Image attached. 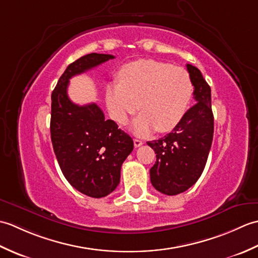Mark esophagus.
Listing matches in <instances>:
<instances>
[{
	"mask_svg": "<svg viewBox=\"0 0 258 258\" xmlns=\"http://www.w3.org/2000/svg\"><path fill=\"white\" fill-rule=\"evenodd\" d=\"M142 144H143V142H142L141 140L134 139V146H135V147H140Z\"/></svg>",
	"mask_w": 258,
	"mask_h": 258,
	"instance_id": "34e87169",
	"label": "esophagus"
}]
</instances>
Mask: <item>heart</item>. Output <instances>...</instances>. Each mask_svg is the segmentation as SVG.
Instances as JSON below:
<instances>
[{
    "mask_svg": "<svg viewBox=\"0 0 258 258\" xmlns=\"http://www.w3.org/2000/svg\"><path fill=\"white\" fill-rule=\"evenodd\" d=\"M119 83L106 89L109 115L123 125L138 108L142 112L134 120L132 130L144 136L156 128L168 132L183 118L193 95L189 73L172 64L139 59L124 65L118 72Z\"/></svg>",
    "mask_w": 258,
    "mask_h": 258,
    "instance_id": "b5f03b06",
    "label": "heart"
}]
</instances>
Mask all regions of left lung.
Returning a JSON list of instances; mask_svg holds the SVG:
<instances>
[{
    "instance_id": "obj_1",
    "label": "left lung",
    "mask_w": 258,
    "mask_h": 258,
    "mask_svg": "<svg viewBox=\"0 0 258 258\" xmlns=\"http://www.w3.org/2000/svg\"><path fill=\"white\" fill-rule=\"evenodd\" d=\"M186 68L194 85L196 103L171 133L147 142L156 154V162L150 169L151 183L165 195L183 193L197 182L204 171L213 142L211 87L199 69L190 64Z\"/></svg>"
}]
</instances>
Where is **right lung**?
<instances>
[{"label":"right lung","instance_id":"1","mask_svg":"<svg viewBox=\"0 0 258 258\" xmlns=\"http://www.w3.org/2000/svg\"><path fill=\"white\" fill-rule=\"evenodd\" d=\"M114 58L91 53L71 63L52 92L51 140L58 165L68 182L94 199L117 187L120 167L134 149L132 138L105 119L95 103L78 105L70 100V79Z\"/></svg>","mask_w":258,"mask_h":258}]
</instances>
